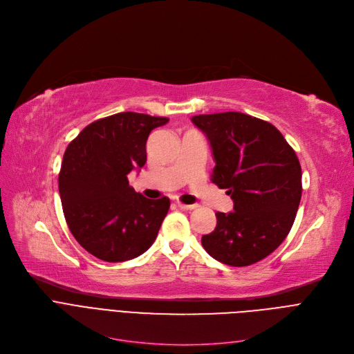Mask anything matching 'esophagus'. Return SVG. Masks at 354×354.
Here are the masks:
<instances>
[{"label":"esophagus","instance_id":"34e87169","mask_svg":"<svg viewBox=\"0 0 354 354\" xmlns=\"http://www.w3.org/2000/svg\"><path fill=\"white\" fill-rule=\"evenodd\" d=\"M177 205L180 207L181 210H194L196 207H197V204H184V203H181L178 200H177Z\"/></svg>","mask_w":354,"mask_h":354}]
</instances>
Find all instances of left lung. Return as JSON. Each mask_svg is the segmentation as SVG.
Listing matches in <instances>:
<instances>
[{
  "mask_svg": "<svg viewBox=\"0 0 354 354\" xmlns=\"http://www.w3.org/2000/svg\"><path fill=\"white\" fill-rule=\"evenodd\" d=\"M192 121L210 142L212 181L234 203L232 213H216L217 225L201 244L224 264H254L276 250L295 223L301 198L299 158L273 124L260 118L228 111Z\"/></svg>",
  "mask_w": 354,
  "mask_h": 354,
  "instance_id": "1",
  "label": "left lung"
}]
</instances>
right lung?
<instances>
[{
  "label": "right lung",
  "instance_id": "1",
  "mask_svg": "<svg viewBox=\"0 0 354 354\" xmlns=\"http://www.w3.org/2000/svg\"><path fill=\"white\" fill-rule=\"evenodd\" d=\"M167 122L165 117L118 113L91 122L68 144L58 176L62 212L74 239L94 257L126 261L154 243L170 200L145 198L127 176L147 161L151 130Z\"/></svg>",
  "mask_w": 354,
  "mask_h": 354
}]
</instances>
